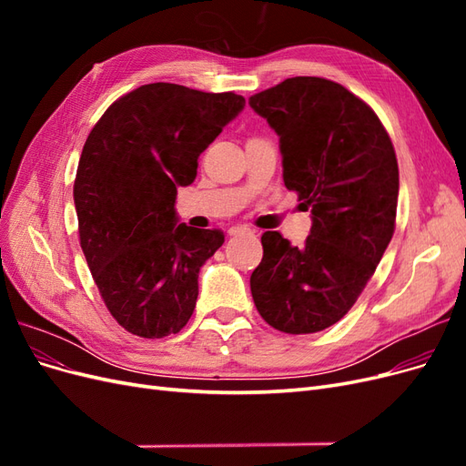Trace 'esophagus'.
I'll return each instance as SVG.
<instances>
[{"label": "esophagus", "instance_id": "esophagus-1", "mask_svg": "<svg viewBox=\"0 0 466 466\" xmlns=\"http://www.w3.org/2000/svg\"><path fill=\"white\" fill-rule=\"evenodd\" d=\"M241 233H252L250 228H247V225H233V228H229V235H241Z\"/></svg>", "mask_w": 466, "mask_h": 466}]
</instances>
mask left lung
Listing matches in <instances>:
<instances>
[{
  "instance_id": "obj_1",
  "label": "left lung",
  "mask_w": 466,
  "mask_h": 466,
  "mask_svg": "<svg viewBox=\"0 0 466 466\" xmlns=\"http://www.w3.org/2000/svg\"><path fill=\"white\" fill-rule=\"evenodd\" d=\"M248 105L279 136L286 188L313 214L303 247L262 235L252 299L279 332H319L354 307L390 243L397 155L373 108L336 81L289 77Z\"/></svg>"
}]
</instances>
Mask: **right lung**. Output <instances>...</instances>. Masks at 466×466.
Masks as SVG:
<instances>
[{
	"label": "right lung",
	"instance_id": "1",
	"mask_svg": "<svg viewBox=\"0 0 466 466\" xmlns=\"http://www.w3.org/2000/svg\"><path fill=\"white\" fill-rule=\"evenodd\" d=\"M243 106L233 91L149 83L116 98L89 132L74 182L79 243L124 330L155 340L192 317L198 272L225 235L177 223V188Z\"/></svg>",
	"mask_w": 466,
	"mask_h": 466
}]
</instances>
